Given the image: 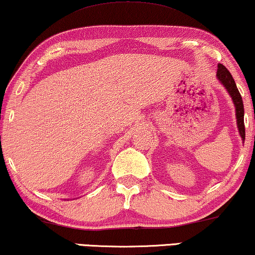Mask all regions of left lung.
Listing matches in <instances>:
<instances>
[{
  "mask_svg": "<svg viewBox=\"0 0 255 255\" xmlns=\"http://www.w3.org/2000/svg\"><path fill=\"white\" fill-rule=\"evenodd\" d=\"M217 79L221 81V83L226 87V89L228 91L230 97L233 99V103L235 105L236 110V119H238V128L239 132H240L242 140L245 142V137H246V132H245V122H244V116H245V110H244V103H242V98L240 92H239L238 87L234 79H233L232 74L229 73V70L224 65L218 64L217 67Z\"/></svg>",
  "mask_w": 255,
  "mask_h": 255,
  "instance_id": "1",
  "label": "left lung"
}]
</instances>
